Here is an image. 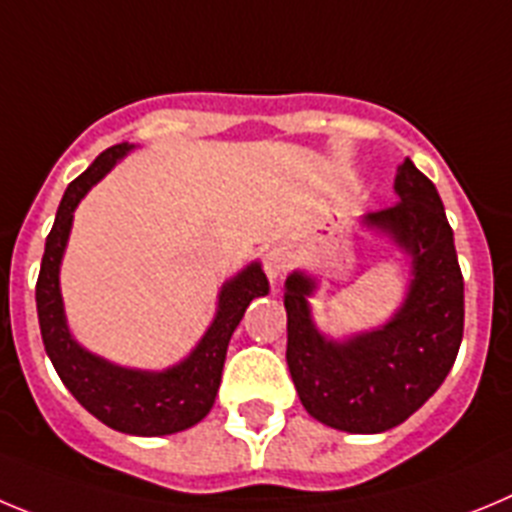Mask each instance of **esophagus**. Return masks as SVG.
Here are the masks:
<instances>
[{
  "label": "esophagus",
  "mask_w": 512,
  "mask_h": 512,
  "mask_svg": "<svg viewBox=\"0 0 512 512\" xmlns=\"http://www.w3.org/2000/svg\"><path fill=\"white\" fill-rule=\"evenodd\" d=\"M290 265V257L288 252L280 250V247H273V250L265 252V260H262V267H265L267 278H270V283H278L280 278L285 275V270H288Z\"/></svg>",
  "instance_id": "1"
}]
</instances>
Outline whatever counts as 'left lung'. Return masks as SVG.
<instances>
[{
	"mask_svg": "<svg viewBox=\"0 0 512 512\" xmlns=\"http://www.w3.org/2000/svg\"><path fill=\"white\" fill-rule=\"evenodd\" d=\"M395 191L400 201L365 216L413 257L408 298L382 329L329 342L308 313L316 283L303 273L285 280V359L298 398L316 421L349 434H380L413 416L446 380L464 334V278L439 191L408 158Z\"/></svg>",
	"mask_w": 512,
	"mask_h": 512,
	"instance_id": "obj_1",
	"label": "left lung"
}]
</instances>
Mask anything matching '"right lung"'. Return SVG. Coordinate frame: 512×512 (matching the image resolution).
Segmentation results:
<instances>
[{
    "label": "right lung",
    "mask_w": 512,
    "mask_h": 512,
    "mask_svg": "<svg viewBox=\"0 0 512 512\" xmlns=\"http://www.w3.org/2000/svg\"><path fill=\"white\" fill-rule=\"evenodd\" d=\"M127 150L130 145L109 147L76 181L68 183L53 229L45 239L35 301H38L45 352L73 398L114 431L135 436H165L191 428L211 411L219 382H222L229 339L252 298L267 296L270 283L257 262L229 280L219 296L214 324L209 326L199 347L193 349L191 357L183 359L181 365L165 372L124 370L78 347L68 334L66 316H63L61 288H58L61 257L66 250L68 232H71L73 209Z\"/></svg>",
    "instance_id": "right-lung-1"
}]
</instances>
